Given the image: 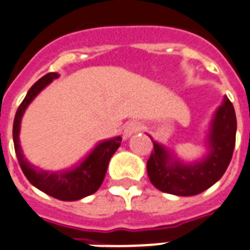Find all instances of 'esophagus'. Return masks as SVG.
Listing matches in <instances>:
<instances>
[{"instance_id": "1", "label": "esophagus", "mask_w": 250, "mask_h": 250, "mask_svg": "<svg viewBox=\"0 0 250 250\" xmlns=\"http://www.w3.org/2000/svg\"><path fill=\"white\" fill-rule=\"evenodd\" d=\"M143 129V125L140 123H137V121H130L125 125L124 127V138H129L131 137L133 134L138 133L140 130Z\"/></svg>"}]
</instances>
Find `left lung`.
I'll list each match as a JSON object with an SVG mask.
<instances>
[{
    "label": "left lung",
    "mask_w": 250,
    "mask_h": 250,
    "mask_svg": "<svg viewBox=\"0 0 250 250\" xmlns=\"http://www.w3.org/2000/svg\"><path fill=\"white\" fill-rule=\"evenodd\" d=\"M236 138V116L228 97L217 110L209 133V154L202 162L184 165L172 161L162 146L153 142V150L147 161L150 183L168 194L197 195L218 181L232 158Z\"/></svg>",
    "instance_id": "obj_1"
}]
</instances>
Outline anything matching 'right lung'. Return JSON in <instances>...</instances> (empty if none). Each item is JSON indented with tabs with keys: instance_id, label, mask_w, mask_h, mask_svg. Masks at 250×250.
I'll list each match as a JSON object with an SVG mask.
<instances>
[{
	"instance_id": "right-lung-1",
	"label": "right lung",
	"mask_w": 250,
	"mask_h": 250,
	"mask_svg": "<svg viewBox=\"0 0 250 250\" xmlns=\"http://www.w3.org/2000/svg\"><path fill=\"white\" fill-rule=\"evenodd\" d=\"M57 76L59 74L56 73L46 74L29 89L24 101L20 103L16 111L15 119H14V126H12L14 147H15L19 165L21 167L26 179L30 181V184L38 188L43 193L60 201H79L82 198L96 193L100 189L106 175L108 162L117 148L120 147L121 137H115L100 142L82 162L67 170L46 171L37 168L36 166L29 164L22 154L20 142H19L21 117L33 98Z\"/></svg>"
}]
</instances>
